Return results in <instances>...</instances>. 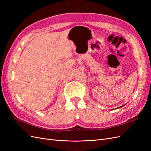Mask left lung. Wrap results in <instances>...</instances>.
Masks as SVG:
<instances>
[{
    "instance_id": "8db88e82",
    "label": "left lung",
    "mask_w": 151,
    "mask_h": 151,
    "mask_svg": "<svg viewBox=\"0 0 151 151\" xmlns=\"http://www.w3.org/2000/svg\"><path fill=\"white\" fill-rule=\"evenodd\" d=\"M125 105V104H124ZM124 105H123V106H124ZM122 106H120V107H119V108H121V107H122Z\"/></svg>"
}]
</instances>
